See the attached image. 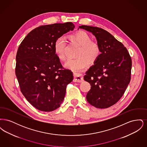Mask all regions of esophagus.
Instances as JSON below:
<instances>
[{
    "label": "esophagus",
    "mask_w": 147,
    "mask_h": 147,
    "mask_svg": "<svg viewBox=\"0 0 147 147\" xmlns=\"http://www.w3.org/2000/svg\"><path fill=\"white\" fill-rule=\"evenodd\" d=\"M83 81V77L81 74H74V82H78V83H81Z\"/></svg>",
    "instance_id": "esophagus-1"
}]
</instances>
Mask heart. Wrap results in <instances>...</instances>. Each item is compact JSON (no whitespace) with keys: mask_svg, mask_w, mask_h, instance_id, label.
I'll return each instance as SVG.
<instances>
[{"mask_svg":"<svg viewBox=\"0 0 147 147\" xmlns=\"http://www.w3.org/2000/svg\"><path fill=\"white\" fill-rule=\"evenodd\" d=\"M70 42L79 46L76 59H69L64 65L65 67L76 74L84 70L86 64L92 65L96 62L101 55V49L98 42L91 41L90 36L86 32L80 31L69 36ZM66 41L63 37H59L54 44L56 56L61 61H65L66 56L64 50Z\"/></svg>","mask_w":147,"mask_h":147,"instance_id":"1","label":"heart"}]
</instances>
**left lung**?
<instances>
[{"label":"left lung","instance_id":"1","mask_svg":"<svg viewBox=\"0 0 147 147\" xmlns=\"http://www.w3.org/2000/svg\"><path fill=\"white\" fill-rule=\"evenodd\" d=\"M79 28L94 35L101 49L99 58L84 77L91 85L86 100L96 108H108L119 101L130 82L131 57L124 45L105 30L86 25Z\"/></svg>","mask_w":147,"mask_h":147}]
</instances>
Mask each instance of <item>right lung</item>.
Returning a JSON list of instances; mask_svg holds the SVG:
<instances>
[{
	"instance_id": "1",
	"label": "right lung",
	"mask_w": 147,
	"mask_h": 147,
	"mask_svg": "<svg viewBox=\"0 0 147 147\" xmlns=\"http://www.w3.org/2000/svg\"><path fill=\"white\" fill-rule=\"evenodd\" d=\"M74 28L71 22L40 26L28 33L18 48L15 74L21 92L40 111L58 109L73 80L71 71L64 69L56 56L54 44Z\"/></svg>"
}]
</instances>
